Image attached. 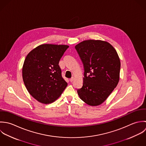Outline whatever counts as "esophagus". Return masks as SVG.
I'll list each match as a JSON object with an SVG mask.
<instances>
[{"instance_id": "1", "label": "esophagus", "mask_w": 146, "mask_h": 146, "mask_svg": "<svg viewBox=\"0 0 146 146\" xmlns=\"http://www.w3.org/2000/svg\"><path fill=\"white\" fill-rule=\"evenodd\" d=\"M74 79V77H72V78H70L69 80H70V81L72 82H73V81Z\"/></svg>"}]
</instances>
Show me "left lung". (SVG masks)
<instances>
[{"label":"left lung","instance_id":"obj_1","mask_svg":"<svg viewBox=\"0 0 146 146\" xmlns=\"http://www.w3.org/2000/svg\"><path fill=\"white\" fill-rule=\"evenodd\" d=\"M84 68L80 99L91 106L102 104L119 80L120 60L115 48L101 40H86L75 46Z\"/></svg>","mask_w":146,"mask_h":146}]
</instances>
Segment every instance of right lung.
<instances>
[{"label":"right lung","instance_id":"obj_1","mask_svg":"<svg viewBox=\"0 0 146 146\" xmlns=\"http://www.w3.org/2000/svg\"><path fill=\"white\" fill-rule=\"evenodd\" d=\"M68 45L43 44L27 55L23 66V78L30 94L43 104L55 102L68 84L61 76L58 62Z\"/></svg>","mask_w":146,"mask_h":146}]
</instances>
